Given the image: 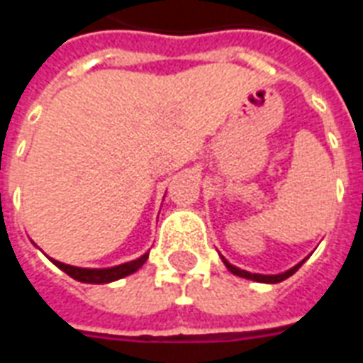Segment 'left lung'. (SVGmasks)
Returning <instances> with one entry per match:
<instances>
[{
    "instance_id": "8db88e82",
    "label": "left lung",
    "mask_w": 363,
    "mask_h": 363,
    "mask_svg": "<svg viewBox=\"0 0 363 363\" xmlns=\"http://www.w3.org/2000/svg\"><path fill=\"white\" fill-rule=\"evenodd\" d=\"M221 260H223V264L228 267L229 272H233L235 276H241V278H247V280H252V281H262V284H278V281L286 280V278H289L291 274L297 272V268L303 264L305 260H301L299 264H296L294 268H289V270H286V272L281 274H252V272H247V270H241V268L233 267V264H229L228 260L221 257Z\"/></svg>"
}]
</instances>
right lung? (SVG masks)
Wrapping results in <instances>:
<instances>
[{"instance_id":"right-lung-1","label":"right lung","mask_w":363,"mask_h":363,"mask_svg":"<svg viewBox=\"0 0 363 363\" xmlns=\"http://www.w3.org/2000/svg\"><path fill=\"white\" fill-rule=\"evenodd\" d=\"M147 257H150V252L142 255L140 259L130 260V262H124V264H118V267L111 268H79L64 264V262H60V260H50L60 268V270H64L67 276H72L74 280L85 281V284H108V281L120 280V278H124V276L134 274L138 268L143 267V262L147 260Z\"/></svg>"}]
</instances>
